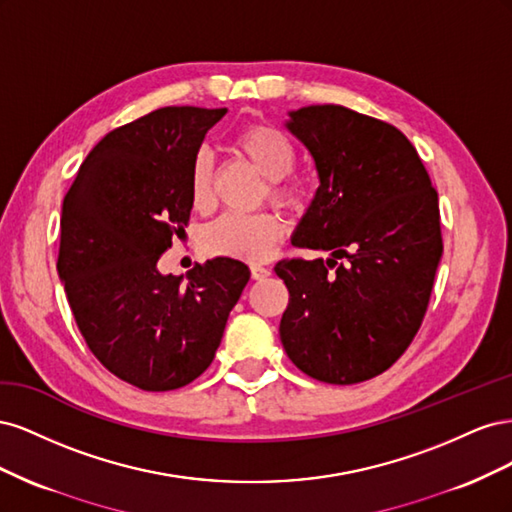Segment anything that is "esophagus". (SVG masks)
Returning a JSON list of instances; mask_svg holds the SVG:
<instances>
[{
	"label": "esophagus",
	"mask_w": 512,
	"mask_h": 512,
	"mask_svg": "<svg viewBox=\"0 0 512 512\" xmlns=\"http://www.w3.org/2000/svg\"><path fill=\"white\" fill-rule=\"evenodd\" d=\"M252 280H256V282H260V280H267V277L271 275V269H267V267H262V265H252Z\"/></svg>",
	"instance_id": "34e87169"
}]
</instances>
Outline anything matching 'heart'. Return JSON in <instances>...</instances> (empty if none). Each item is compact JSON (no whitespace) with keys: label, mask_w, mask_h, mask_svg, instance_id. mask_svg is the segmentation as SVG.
Returning <instances> with one entry per match:
<instances>
[{"label":"heart","mask_w":512,"mask_h":512,"mask_svg":"<svg viewBox=\"0 0 512 512\" xmlns=\"http://www.w3.org/2000/svg\"><path fill=\"white\" fill-rule=\"evenodd\" d=\"M232 149L250 162L258 173L269 179L267 192L273 203L286 209H294L303 198V185L290 177V170L297 162V153L290 138L267 123L245 126L232 136ZM213 160L207 153H198L190 166V203L196 211H209L215 203L213 192ZM284 224L275 213L239 215L226 213L220 220L209 224L200 243L211 256H226L245 262H260L269 258L277 241L282 239Z\"/></svg>","instance_id":"1"}]
</instances>
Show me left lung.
<instances>
[{
	"label": "left lung",
	"instance_id": "8db88e82",
	"mask_svg": "<svg viewBox=\"0 0 512 512\" xmlns=\"http://www.w3.org/2000/svg\"><path fill=\"white\" fill-rule=\"evenodd\" d=\"M286 128L320 179L292 245L331 258L275 265L290 292L282 344L307 376L363 382L389 369L421 329L442 258L438 192L391 123L318 104L292 111Z\"/></svg>",
	"mask_w": 512,
	"mask_h": 512
}]
</instances>
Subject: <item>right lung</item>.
Instances as JSON below:
<instances>
[{
  "instance_id": "1",
  "label": "right lung",
  "mask_w": 512,
  "mask_h": 512,
  "mask_svg": "<svg viewBox=\"0 0 512 512\" xmlns=\"http://www.w3.org/2000/svg\"><path fill=\"white\" fill-rule=\"evenodd\" d=\"M226 108L164 106L89 151L61 209L57 271L81 335L119 380L175 391L211 365L250 280L241 260L183 275L158 260L190 220V166Z\"/></svg>"
}]
</instances>
